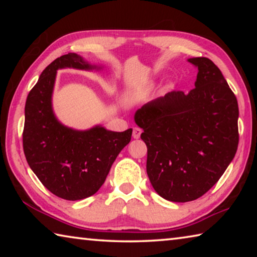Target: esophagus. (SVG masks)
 Returning a JSON list of instances; mask_svg holds the SVG:
<instances>
[{
	"label": "esophagus",
	"instance_id": "esophagus-1",
	"mask_svg": "<svg viewBox=\"0 0 257 257\" xmlns=\"http://www.w3.org/2000/svg\"><path fill=\"white\" fill-rule=\"evenodd\" d=\"M141 134H142V129L138 128V127H135L133 129V137L135 139H138L139 137H141Z\"/></svg>",
	"mask_w": 257,
	"mask_h": 257
}]
</instances>
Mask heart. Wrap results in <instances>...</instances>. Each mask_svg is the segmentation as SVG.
Wrapping results in <instances>:
<instances>
[{
    "label": "heart",
    "instance_id": "b5f03b06",
    "mask_svg": "<svg viewBox=\"0 0 257 257\" xmlns=\"http://www.w3.org/2000/svg\"><path fill=\"white\" fill-rule=\"evenodd\" d=\"M175 87V84L172 81H168L167 84L163 86V90H171ZM152 86L147 85L142 87V88H136V89H132L129 92L125 93V95L123 96V103L125 105H134L138 102H141L143 98L146 97V95L149 94V92L151 90Z\"/></svg>",
    "mask_w": 257,
    "mask_h": 257
}]
</instances>
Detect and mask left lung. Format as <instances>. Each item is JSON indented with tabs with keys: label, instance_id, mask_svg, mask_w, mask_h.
<instances>
[{
	"label": "left lung",
	"instance_id": "left-lung-1",
	"mask_svg": "<svg viewBox=\"0 0 257 257\" xmlns=\"http://www.w3.org/2000/svg\"><path fill=\"white\" fill-rule=\"evenodd\" d=\"M195 88L170 92L135 113L147 146L146 171L154 190L170 202L203 196L214 186L238 147V103L210 59L190 58Z\"/></svg>",
	"mask_w": 257,
	"mask_h": 257
}]
</instances>
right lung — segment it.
<instances>
[{"label":"right lung","mask_w":257,"mask_h":257,"mask_svg":"<svg viewBox=\"0 0 257 257\" xmlns=\"http://www.w3.org/2000/svg\"><path fill=\"white\" fill-rule=\"evenodd\" d=\"M98 71L76 53L54 60L41 73L25 106L24 152L30 169L55 196L79 201L101 188L121 150L129 144L133 129L111 132L101 124L77 130L61 123L52 105L59 69Z\"/></svg>","instance_id":"add662e5"}]
</instances>
